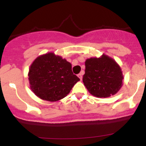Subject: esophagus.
Masks as SVG:
<instances>
[{
	"instance_id": "1",
	"label": "esophagus",
	"mask_w": 146,
	"mask_h": 146,
	"mask_svg": "<svg viewBox=\"0 0 146 146\" xmlns=\"http://www.w3.org/2000/svg\"><path fill=\"white\" fill-rule=\"evenodd\" d=\"M78 77H79L80 79V80H82V73H80L79 74H78Z\"/></svg>"
}]
</instances>
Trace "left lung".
Returning <instances> with one entry per match:
<instances>
[{"label": "left lung", "instance_id": "8db88e82", "mask_svg": "<svg viewBox=\"0 0 146 146\" xmlns=\"http://www.w3.org/2000/svg\"><path fill=\"white\" fill-rule=\"evenodd\" d=\"M82 81L88 92L98 98L115 95L123 86V75L115 60L105 54L86 59Z\"/></svg>", "mask_w": 146, "mask_h": 146}]
</instances>
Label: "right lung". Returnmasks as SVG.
I'll use <instances>...</instances> for the list:
<instances>
[{
    "label": "right lung",
    "mask_w": 146,
    "mask_h": 146,
    "mask_svg": "<svg viewBox=\"0 0 146 146\" xmlns=\"http://www.w3.org/2000/svg\"><path fill=\"white\" fill-rule=\"evenodd\" d=\"M28 80L33 94L42 100L57 102L70 93L80 79L72 73V64L54 52L36 58L29 68Z\"/></svg>",
    "instance_id": "add662e5"
}]
</instances>
